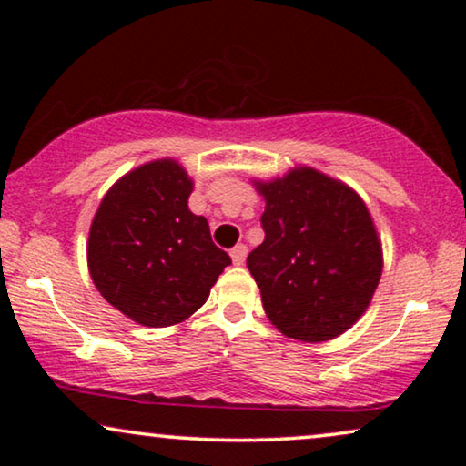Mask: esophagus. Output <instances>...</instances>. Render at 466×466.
Listing matches in <instances>:
<instances>
[{"label": "esophagus", "instance_id": "34e87169", "mask_svg": "<svg viewBox=\"0 0 466 466\" xmlns=\"http://www.w3.org/2000/svg\"><path fill=\"white\" fill-rule=\"evenodd\" d=\"M246 254H248V248L244 244H238L231 250V258H233V265H244L246 260Z\"/></svg>", "mask_w": 466, "mask_h": 466}]
</instances>
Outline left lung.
I'll use <instances>...</instances> for the list:
<instances>
[{
	"mask_svg": "<svg viewBox=\"0 0 466 466\" xmlns=\"http://www.w3.org/2000/svg\"><path fill=\"white\" fill-rule=\"evenodd\" d=\"M254 187L265 199V241L246 265L267 318L292 339H335L365 314L384 267L365 201L311 167Z\"/></svg>",
	"mask_w": 466,
	"mask_h": 466,
	"instance_id": "obj_1",
	"label": "left lung"
}]
</instances>
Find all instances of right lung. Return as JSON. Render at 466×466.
Returning <instances> with one entry per match:
<instances>
[{
	"label": "right lung",
	"mask_w": 466,
	"mask_h": 466,
	"mask_svg": "<svg viewBox=\"0 0 466 466\" xmlns=\"http://www.w3.org/2000/svg\"><path fill=\"white\" fill-rule=\"evenodd\" d=\"M193 180L174 158L129 171L107 190L86 258L101 297L144 327H171L208 301L231 257L188 209Z\"/></svg>",
	"instance_id": "right-lung-1"
}]
</instances>
